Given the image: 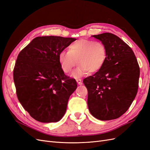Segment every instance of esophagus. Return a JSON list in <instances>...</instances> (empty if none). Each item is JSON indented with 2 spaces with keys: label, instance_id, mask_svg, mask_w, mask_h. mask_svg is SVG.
Returning <instances> with one entry per match:
<instances>
[{
  "label": "esophagus",
  "instance_id": "obj_1",
  "mask_svg": "<svg viewBox=\"0 0 150 150\" xmlns=\"http://www.w3.org/2000/svg\"><path fill=\"white\" fill-rule=\"evenodd\" d=\"M76 81H77V83H78V84H82V80H81V79H77V80H76Z\"/></svg>",
  "mask_w": 150,
  "mask_h": 150
}]
</instances>
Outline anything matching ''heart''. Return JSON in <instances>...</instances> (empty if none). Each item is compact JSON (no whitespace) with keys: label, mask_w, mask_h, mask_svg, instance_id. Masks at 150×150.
<instances>
[{"label":"heart","mask_w":150,"mask_h":150,"mask_svg":"<svg viewBox=\"0 0 150 150\" xmlns=\"http://www.w3.org/2000/svg\"><path fill=\"white\" fill-rule=\"evenodd\" d=\"M106 59V48L99 41L89 39H79L72 43L68 51H62L59 54L58 61L62 71L70 73L79 64L71 76L79 78L101 69Z\"/></svg>","instance_id":"1"}]
</instances>
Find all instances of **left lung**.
Masks as SVG:
<instances>
[{"label":"left lung","mask_w":150,"mask_h":150,"mask_svg":"<svg viewBox=\"0 0 150 150\" xmlns=\"http://www.w3.org/2000/svg\"><path fill=\"white\" fill-rule=\"evenodd\" d=\"M92 37L106 46V59L100 69L83 80L89 110L99 120L117 119L137 94L139 67L133 50L117 35L106 33Z\"/></svg>","instance_id":"8db88e82"}]
</instances>
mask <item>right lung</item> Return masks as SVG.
Returning a JSON list of instances; mask_svg holds the SVG:
<instances>
[{
	"label": "right lung",
	"mask_w": 150,
	"mask_h": 150,
	"mask_svg": "<svg viewBox=\"0 0 150 150\" xmlns=\"http://www.w3.org/2000/svg\"><path fill=\"white\" fill-rule=\"evenodd\" d=\"M76 39L60 36L34 38L19 54L13 76L18 99L30 116L42 122H57L77 88L64 74L59 54Z\"/></svg>",
	"instance_id": "obj_1"
}]
</instances>
